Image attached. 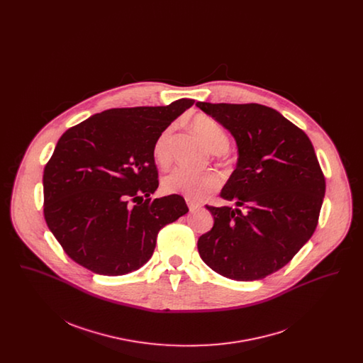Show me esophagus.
Segmentation results:
<instances>
[{
  "mask_svg": "<svg viewBox=\"0 0 363 363\" xmlns=\"http://www.w3.org/2000/svg\"><path fill=\"white\" fill-rule=\"evenodd\" d=\"M186 204H188V207H189L190 212H194V211H197V209H200L201 208V204L200 203H197V201H193V200H186Z\"/></svg>",
  "mask_w": 363,
  "mask_h": 363,
  "instance_id": "1",
  "label": "esophagus"
}]
</instances>
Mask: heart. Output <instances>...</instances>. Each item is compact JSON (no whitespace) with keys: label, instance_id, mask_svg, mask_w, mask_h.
Instances as JSON below:
<instances>
[{"label":"heart","instance_id":"obj_1","mask_svg":"<svg viewBox=\"0 0 363 363\" xmlns=\"http://www.w3.org/2000/svg\"><path fill=\"white\" fill-rule=\"evenodd\" d=\"M193 129L204 140L213 154H223L228 148V136L225 128L206 114H199L191 121ZM174 126H167L156 138L154 157L162 166L167 164L172 157ZM220 186V177L216 173H196L182 167H175L162 179V188L166 193L182 194L189 200H203L208 194Z\"/></svg>","mask_w":363,"mask_h":363}]
</instances>
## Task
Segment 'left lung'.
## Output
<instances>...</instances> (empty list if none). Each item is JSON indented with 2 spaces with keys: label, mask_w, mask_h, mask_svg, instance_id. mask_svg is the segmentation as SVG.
Masks as SVG:
<instances>
[{
  "label": "left lung",
  "mask_w": 363,
  "mask_h": 363,
  "mask_svg": "<svg viewBox=\"0 0 363 363\" xmlns=\"http://www.w3.org/2000/svg\"><path fill=\"white\" fill-rule=\"evenodd\" d=\"M235 138L237 167L220 197L235 208L206 206L213 227L199 253L211 269L234 280H259L283 268L311 240L325 178L303 130L257 104L197 102Z\"/></svg>",
  "instance_id": "1"
}]
</instances>
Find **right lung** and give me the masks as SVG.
Segmentation results:
<instances>
[{
  "mask_svg": "<svg viewBox=\"0 0 363 363\" xmlns=\"http://www.w3.org/2000/svg\"><path fill=\"white\" fill-rule=\"evenodd\" d=\"M193 104L106 110L60 138L43 172V212L74 262L106 277L136 271L159 230L189 211L179 194L150 196L159 186L156 138Z\"/></svg>",
  "mask_w": 363,
  "mask_h": 363,
  "instance_id": "obj_1",
  "label": "right lung"
}]
</instances>
